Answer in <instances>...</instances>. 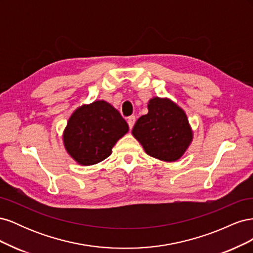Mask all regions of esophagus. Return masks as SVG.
I'll list each match as a JSON object with an SVG mask.
<instances>
[{
    "label": "esophagus",
    "mask_w": 253,
    "mask_h": 253,
    "mask_svg": "<svg viewBox=\"0 0 253 253\" xmlns=\"http://www.w3.org/2000/svg\"><path fill=\"white\" fill-rule=\"evenodd\" d=\"M135 121H136V117L135 116H129L127 118V125H128V126H129V128H131V129H132V127L135 125Z\"/></svg>",
    "instance_id": "1"
}]
</instances>
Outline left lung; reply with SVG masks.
Returning a JSON list of instances; mask_svg holds the SVG:
<instances>
[{
	"label": "left lung",
	"mask_w": 253,
	"mask_h": 253,
	"mask_svg": "<svg viewBox=\"0 0 253 253\" xmlns=\"http://www.w3.org/2000/svg\"><path fill=\"white\" fill-rule=\"evenodd\" d=\"M132 134L148 155L164 162H176L186 152L193 133L186 113L170 99L152 98Z\"/></svg>",
	"instance_id": "1"
}]
</instances>
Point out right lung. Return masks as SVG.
Instances as JSON below:
<instances>
[{"mask_svg": "<svg viewBox=\"0 0 253 253\" xmlns=\"http://www.w3.org/2000/svg\"><path fill=\"white\" fill-rule=\"evenodd\" d=\"M128 131L120 113L104 100L76 110L63 133L64 147L76 162L91 166L112 154V149Z\"/></svg>", "mask_w": 253, "mask_h": 253, "instance_id": "obj_1", "label": "right lung"}]
</instances>
